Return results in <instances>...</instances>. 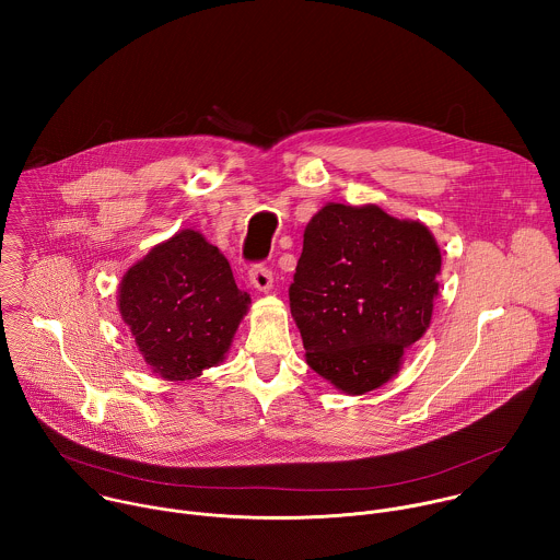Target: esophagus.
<instances>
[{
  "label": "esophagus",
  "mask_w": 560,
  "mask_h": 560,
  "mask_svg": "<svg viewBox=\"0 0 560 560\" xmlns=\"http://www.w3.org/2000/svg\"><path fill=\"white\" fill-rule=\"evenodd\" d=\"M248 277H250V283H253L255 290H259V292H270V288H272V270H270V268H266V266H253L250 272H248Z\"/></svg>",
  "instance_id": "1"
}]
</instances>
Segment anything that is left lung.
Masks as SVG:
<instances>
[{"label":"left lung","instance_id":"left-lung-1","mask_svg":"<svg viewBox=\"0 0 560 560\" xmlns=\"http://www.w3.org/2000/svg\"><path fill=\"white\" fill-rule=\"evenodd\" d=\"M439 275L441 250L421 221L326 203L305 225L290 285L307 365L346 394L387 383L430 328Z\"/></svg>","mask_w":560,"mask_h":560}]
</instances>
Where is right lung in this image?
<instances>
[{
    "label": "right lung",
    "mask_w": 560,
    "mask_h": 560,
    "mask_svg": "<svg viewBox=\"0 0 560 560\" xmlns=\"http://www.w3.org/2000/svg\"><path fill=\"white\" fill-rule=\"evenodd\" d=\"M117 305L150 370L190 381L225 359L250 294L219 248L186 228L128 268Z\"/></svg>",
    "instance_id": "1"
}]
</instances>
